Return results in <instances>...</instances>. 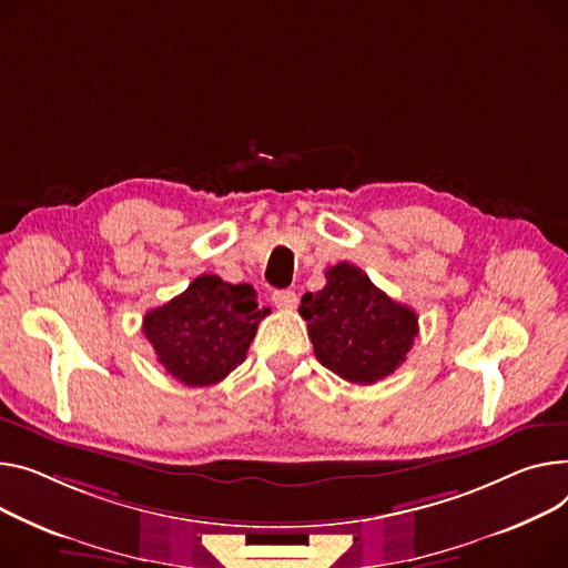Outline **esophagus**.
<instances>
[{"instance_id":"34e87169","label":"esophagus","mask_w":568,"mask_h":568,"mask_svg":"<svg viewBox=\"0 0 568 568\" xmlns=\"http://www.w3.org/2000/svg\"><path fill=\"white\" fill-rule=\"evenodd\" d=\"M272 301L281 311H292L296 306V294L292 290H276L272 294Z\"/></svg>"}]
</instances>
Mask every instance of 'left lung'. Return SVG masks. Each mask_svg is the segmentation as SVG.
Returning <instances> with one entry per match:
<instances>
[{
    "label": "left lung",
    "mask_w": 568,
    "mask_h": 568,
    "mask_svg": "<svg viewBox=\"0 0 568 568\" xmlns=\"http://www.w3.org/2000/svg\"><path fill=\"white\" fill-rule=\"evenodd\" d=\"M317 361L339 379L372 386L404 361L418 335V315L376 287L356 264L326 270V285L298 306Z\"/></svg>",
    "instance_id": "8db88e82"
}]
</instances>
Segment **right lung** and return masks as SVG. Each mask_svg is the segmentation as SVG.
<instances>
[{"mask_svg": "<svg viewBox=\"0 0 568 568\" xmlns=\"http://www.w3.org/2000/svg\"><path fill=\"white\" fill-rule=\"evenodd\" d=\"M267 313L260 311L253 285H233L203 274L169 304L148 311L143 333L173 379L203 388L219 384L244 363L257 324Z\"/></svg>", "mask_w": 568, "mask_h": 568, "instance_id": "1", "label": "right lung"}]
</instances>
